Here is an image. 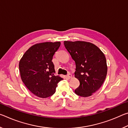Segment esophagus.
I'll use <instances>...</instances> for the list:
<instances>
[{
	"label": "esophagus",
	"mask_w": 128,
	"mask_h": 128,
	"mask_svg": "<svg viewBox=\"0 0 128 128\" xmlns=\"http://www.w3.org/2000/svg\"><path fill=\"white\" fill-rule=\"evenodd\" d=\"M67 77H68V78H69V79L72 78V75L71 74H68V76H67Z\"/></svg>",
	"instance_id": "34e87169"
}]
</instances>
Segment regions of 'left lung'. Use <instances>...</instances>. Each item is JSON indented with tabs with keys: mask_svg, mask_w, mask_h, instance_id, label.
Returning a JSON list of instances; mask_svg holds the SVG:
<instances>
[{
	"mask_svg": "<svg viewBox=\"0 0 128 128\" xmlns=\"http://www.w3.org/2000/svg\"><path fill=\"white\" fill-rule=\"evenodd\" d=\"M64 44L76 63L74 77L80 84L75 93L82 97L91 96L101 87L107 76L104 54L96 45L85 41L65 40Z\"/></svg>",
	"mask_w": 128,
	"mask_h": 128,
	"instance_id": "1",
	"label": "left lung"
}]
</instances>
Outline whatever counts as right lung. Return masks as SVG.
<instances>
[{"mask_svg": "<svg viewBox=\"0 0 128 128\" xmlns=\"http://www.w3.org/2000/svg\"><path fill=\"white\" fill-rule=\"evenodd\" d=\"M61 43L42 42L33 45L19 62L21 78L26 88L36 96L46 98L55 92L62 78L55 76L53 56Z\"/></svg>", "mask_w": 128, "mask_h": 128, "instance_id": "right-lung-1", "label": "right lung"}]
</instances>
